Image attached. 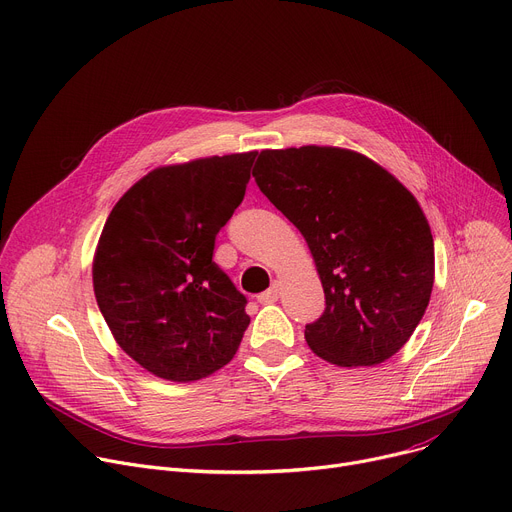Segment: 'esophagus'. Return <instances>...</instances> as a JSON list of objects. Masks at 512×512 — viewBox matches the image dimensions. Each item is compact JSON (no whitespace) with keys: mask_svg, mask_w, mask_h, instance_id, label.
<instances>
[{"mask_svg":"<svg viewBox=\"0 0 512 512\" xmlns=\"http://www.w3.org/2000/svg\"><path fill=\"white\" fill-rule=\"evenodd\" d=\"M278 298H280V282H274V284H271L269 290H265V292H261V294L257 296V300H259L261 304L276 302Z\"/></svg>","mask_w":512,"mask_h":512,"instance_id":"34e87169","label":"esophagus"}]
</instances>
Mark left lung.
<instances>
[{"mask_svg": "<svg viewBox=\"0 0 512 512\" xmlns=\"http://www.w3.org/2000/svg\"><path fill=\"white\" fill-rule=\"evenodd\" d=\"M253 177L319 271L325 311L304 329L309 348L337 366L399 352L434 284V241L416 197L377 162L331 146L263 150Z\"/></svg>", "mask_w": 512, "mask_h": 512, "instance_id": "obj_1", "label": "left lung"}]
</instances>
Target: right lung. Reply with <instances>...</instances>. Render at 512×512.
Listing matches in <instances>:
<instances>
[{"mask_svg":"<svg viewBox=\"0 0 512 512\" xmlns=\"http://www.w3.org/2000/svg\"><path fill=\"white\" fill-rule=\"evenodd\" d=\"M257 152L162 166L135 183L98 238V309L125 354L166 381L232 360L247 298L216 265V234L241 206Z\"/></svg>","mask_w":512,"mask_h":512,"instance_id":"add662e5","label":"right lung"}]
</instances>
